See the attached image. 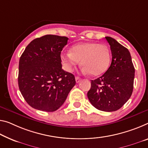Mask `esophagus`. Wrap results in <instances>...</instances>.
<instances>
[{
    "label": "esophagus",
    "instance_id": "1",
    "mask_svg": "<svg viewBox=\"0 0 148 148\" xmlns=\"http://www.w3.org/2000/svg\"><path fill=\"white\" fill-rule=\"evenodd\" d=\"M75 80H76V83H79V82L81 81V79L79 77H75Z\"/></svg>",
    "mask_w": 148,
    "mask_h": 148
}]
</instances>
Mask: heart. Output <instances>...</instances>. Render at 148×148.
Here are the masks:
<instances>
[{
	"mask_svg": "<svg viewBox=\"0 0 148 148\" xmlns=\"http://www.w3.org/2000/svg\"><path fill=\"white\" fill-rule=\"evenodd\" d=\"M61 57L67 71H71L81 60L84 66L82 69L83 73L99 76L107 71L110 66L111 53L105 44L85 42L73 46L71 51L64 52Z\"/></svg>",
	"mask_w": 148,
	"mask_h": 148,
	"instance_id": "obj_1",
	"label": "heart"
}]
</instances>
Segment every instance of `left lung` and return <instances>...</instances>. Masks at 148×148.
Listing matches in <instances>:
<instances>
[{
    "instance_id": "8db88e82",
    "label": "left lung",
    "mask_w": 148,
    "mask_h": 148,
    "mask_svg": "<svg viewBox=\"0 0 148 148\" xmlns=\"http://www.w3.org/2000/svg\"><path fill=\"white\" fill-rule=\"evenodd\" d=\"M105 38L110 45L112 62L103 75L91 80L87 97L98 110L112 112L120 109L130 98L135 69L128 49L112 38Z\"/></svg>"
}]
</instances>
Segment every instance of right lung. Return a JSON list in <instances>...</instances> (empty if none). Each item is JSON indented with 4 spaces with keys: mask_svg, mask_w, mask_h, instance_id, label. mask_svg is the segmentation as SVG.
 <instances>
[{
    "mask_svg": "<svg viewBox=\"0 0 148 148\" xmlns=\"http://www.w3.org/2000/svg\"><path fill=\"white\" fill-rule=\"evenodd\" d=\"M68 38L45 35L29 43L19 61L18 87L32 107L53 112L75 85V76L62 69L61 52Z\"/></svg>",
    "mask_w": 148,
    "mask_h": 148,
    "instance_id": "1",
    "label": "right lung"
}]
</instances>
